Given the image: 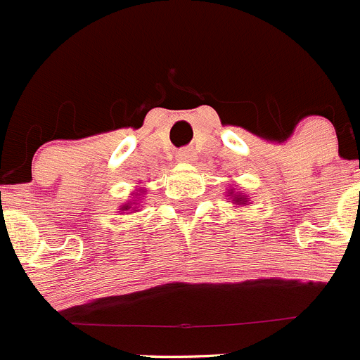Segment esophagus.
Instances as JSON below:
<instances>
[{"label": "esophagus", "mask_w": 360, "mask_h": 360, "mask_svg": "<svg viewBox=\"0 0 360 360\" xmlns=\"http://www.w3.org/2000/svg\"><path fill=\"white\" fill-rule=\"evenodd\" d=\"M178 162H193L195 160V149L193 148H184L178 151L176 155Z\"/></svg>", "instance_id": "34e87169"}]
</instances>
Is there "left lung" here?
Segmentation results:
<instances>
[{"mask_svg":"<svg viewBox=\"0 0 360 360\" xmlns=\"http://www.w3.org/2000/svg\"><path fill=\"white\" fill-rule=\"evenodd\" d=\"M229 196H232V202L236 203V205H243V203L247 202V198H245L243 195H234L232 191H231V193H229Z\"/></svg>","mask_w":360,"mask_h":360,"instance_id":"8db88e82","label":"left lung"}]
</instances>
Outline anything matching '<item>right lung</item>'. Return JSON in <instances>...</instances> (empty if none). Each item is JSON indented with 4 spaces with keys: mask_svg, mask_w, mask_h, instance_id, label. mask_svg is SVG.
<instances>
[{
    "mask_svg": "<svg viewBox=\"0 0 360 360\" xmlns=\"http://www.w3.org/2000/svg\"><path fill=\"white\" fill-rule=\"evenodd\" d=\"M128 209H129V203H124L122 207H120V211H128Z\"/></svg>",
    "mask_w": 360,
    "mask_h": 360,
    "instance_id": "right-lung-1",
    "label": "right lung"
}]
</instances>
